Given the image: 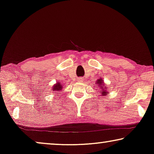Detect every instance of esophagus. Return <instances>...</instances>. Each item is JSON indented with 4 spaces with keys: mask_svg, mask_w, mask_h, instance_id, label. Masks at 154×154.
Listing matches in <instances>:
<instances>
[{
    "mask_svg": "<svg viewBox=\"0 0 154 154\" xmlns=\"http://www.w3.org/2000/svg\"><path fill=\"white\" fill-rule=\"evenodd\" d=\"M78 82H82V78H79V79H78Z\"/></svg>",
    "mask_w": 154,
    "mask_h": 154,
    "instance_id": "obj_1",
    "label": "esophagus"
}]
</instances>
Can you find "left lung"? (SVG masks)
Masks as SVG:
<instances>
[{
  "mask_svg": "<svg viewBox=\"0 0 154 154\" xmlns=\"http://www.w3.org/2000/svg\"><path fill=\"white\" fill-rule=\"evenodd\" d=\"M96 83V84H98V87L100 88V94L101 96H107L108 94V91H107V87L105 86V82H104V79H103V78L100 77V79H97Z\"/></svg>",
  "mask_w": 154,
  "mask_h": 154,
  "instance_id": "1",
  "label": "left lung"
}]
</instances>
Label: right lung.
Wrapping results in <instances>:
<instances>
[{
  "mask_svg": "<svg viewBox=\"0 0 154 154\" xmlns=\"http://www.w3.org/2000/svg\"><path fill=\"white\" fill-rule=\"evenodd\" d=\"M63 87V85H62L59 82H57L55 84H54L52 86L51 89H52L53 91H59L62 90Z\"/></svg>",
  "mask_w": 154,
  "mask_h": 154,
  "instance_id": "obj_1",
  "label": "right lung"
}]
</instances>
